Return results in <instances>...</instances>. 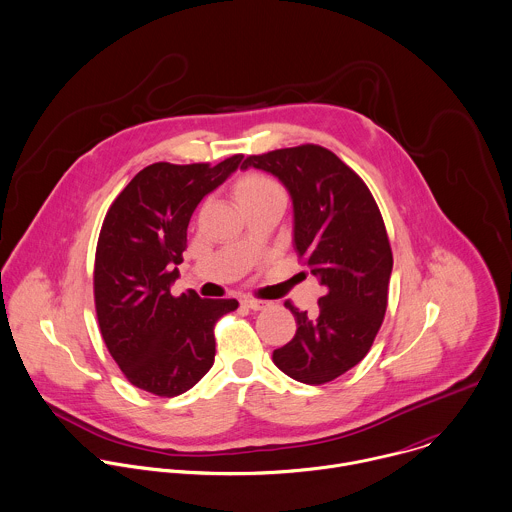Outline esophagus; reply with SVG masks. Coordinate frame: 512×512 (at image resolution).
<instances>
[{
  "label": "esophagus",
  "instance_id": "obj_1",
  "mask_svg": "<svg viewBox=\"0 0 512 512\" xmlns=\"http://www.w3.org/2000/svg\"><path fill=\"white\" fill-rule=\"evenodd\" d=\"M241 303H243L245 307L253 309V311H261V309H265V307L269 305L267 301H259V299H251V297H245Z\"/></svg>",
  "mask_w": 512,
  "mask_h": 512
}]
</instances>
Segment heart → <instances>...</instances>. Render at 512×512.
I'll list each match as a JSON object with an SVG mask.
<instances>
[{
  "label": "heart",
  "instance_id": "obj_1",
  "mask_svg": "<svg viewBox=\"0 0 512 512\" xmlns=\"http://www.w3.org/2000/svg\"><path fill=\"white\" fill-rule=\"evenodd\" d=\"M267 195H283V189L279 187L277 181H273L271 177L259 175V173L243 177L235 189V197H237L239 205H243L251 199H257V197H267Z\"/></svg>",
  "mask_w": 512,
  "mask_h": 512
}]
</instances>
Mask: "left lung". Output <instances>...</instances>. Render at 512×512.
<instances>
[{
    "label": "left lung",
    "instance_id": "left-lung-1",
    "mask_svg": "<svg viewBox=\"0 0 512 512\" xmlns=\"http://www.w3.org/2000/svg\"><path fill=\"white\" fill-rule=\"evenodd\" d=\"M249 167L287 187L295 251L325 287L313 313L285 303L297 333L273 363L299 383H329L365 359L385 319L393 253L381 211L365 181L321 145L249 155Z\"/></svg>",
    "mask_w": 512,
    "mask_h": 512
}]
</instances>
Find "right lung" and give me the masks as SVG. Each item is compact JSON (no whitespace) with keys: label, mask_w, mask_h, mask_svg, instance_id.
<instances>
[{"label":"right lung","mask_w":512,"mask_h":512,"mask_svg":"<svg viewBox=\"0 0 512 512\" xmlns=\"http://www.w3.org/2000/svg\"><path fill=\"white\" fill-rule=\"evenodd\" d=\"M153 163L111 203L97 239L93 295L105 347L125 379L157 397L189 391L213 367L215 323L235 299L171 295L201 199L241 163Z\"/></svg>","instance_id":"right-lung-1"}]
</instances>
